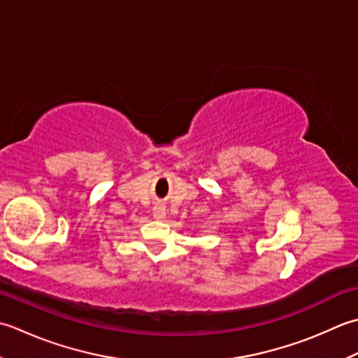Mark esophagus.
Listing matches in <instances>:
<instances>
[{
  "instance_id": "34e87169",
  "label": "esophagus",
  "mask_w": 358,
  "mask_h": 358,
  "mask_svg": "<svg viewBox=\"0 0 358 358\" xmlns=\"http://www.w3.org/2000/svg\"><path fill=\"white\" fill-rule=\"evenodd\" d=\"M165 215H166V211H165L164 203L159 202L155 207H152V216H155L156 220H164Z\"/></svg>"
}]
</instances>
